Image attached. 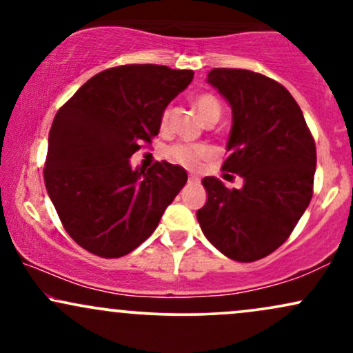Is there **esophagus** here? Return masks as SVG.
Returning <instances> with one entry per match:
<instances>
[{"label":"esophagus","mask_w":353,"mask_h":353,"mask_svg":"<svg viewBox=\"0 0 353 353\" xmlns=\"http://www.w3.org/2000/svg\"><path fill=\"white\" fill-rule=\"evenodd\" d=\"M199 181H201L199 176H196V174H189V182H194V184H196V182Z\"/></svg>","instance_id":"esophagus-1"}]
</instances>
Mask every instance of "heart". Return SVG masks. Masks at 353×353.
Here are the masks:
<instances>
[{"label":"heart","mask_w":353,"mask_h":353,"mask_svg":"<svg viewBox=\"0 0 353 353\" xmlns=\"http://www.w3.org/2000/svg\"><path fill=\"white\" fill-rule=\"evenodd\" d=\"M192 104L205 123L212 119H219V116H221V103H219V99L212 92H199V94L194 96ZM168 119L169 108H165L163 114H161V125L168 124ZM165 154H168V157L172 163L184 165L188 169H196L199 168L201 161H204L209 156V148L204 144H174L168 149Z\"/></svg>","instance_id":"obj_1"}]
</instances>
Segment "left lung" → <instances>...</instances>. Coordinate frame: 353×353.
Instances as JSON below:
<instances>
[{"instance_id": "left-lung-1", "label": "left lung", "mask_w": 353, "mask_h": 353, "mask_svg": "<svg viewBox=\"0 0 353 353\" xmlns=\"http://www.w3.org/2000/svg\"><path fill=\"white\" fill-rule=\"evenodd\" d=\"M208 81L232 108L229 156L222 169L244 177L228 189L204 177L197 210L208 241L237 262L267 257L289 239L314 194L315 141L289 91L249 70L214 68Z\"/></svg>"}]
</instances>
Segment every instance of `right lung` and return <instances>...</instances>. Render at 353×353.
I'll return each instance as SVG.
<instances>
[{
	"label": "right lung",
	"mask_w": 353,
	"mask_h": 353,
	"mask_svg": "<svg viewBox=\"0 0 353 353\" xmlns=\"http://www.w3.org/2000/svg\"><path fill=\"white\" fill-rule=\"evenodd\" d=\"M192 78L161 64L109 68L56 112L44 184L63 228L88 252L116 259L134 250L188 182L181 165L132 169L129 157L152 143L165 106Z\"/></svg>",
	"instance_id": "1"
}]
</instances>
